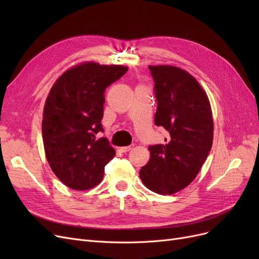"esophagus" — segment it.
<instances>
[{
    "label": "esophagus",
    "mask_w": 259,
    "mask_h": 259,
    "mask_svg": "<svg viewBox=\"0 0 259 259\" xmlns=\"http://www.w3.org/2000/svg\"><path fill=\"white\" fill-rule=\"evenodd\" d=\"M133 147H134V145H131V146H124V147H121L120 148V151H122V152H128V151H131L132 149H133Z\"/></svg>",
    "instance_id": "34e87169"
}]
</instances>
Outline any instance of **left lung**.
I'll use <instances>...</instances> for the list:
<instances>
[{"label": "left lung", "instance_id": "left-lung-1", "mask_svg": "<svg viewBox=\"0 0 259 259\" xmlns=\"http://www.w3.org/2000/svg\"><path fill=\"white\" fill-rule=\"evenodd\" d=\"M154 80L156 126L165 128V144L149 147L150 159L139 171L155 193L173 194L189 186L213 145L214 122L208 97L200 83L175 66H149Z\"/></svg>", "mask_w": 259, "mask_h": 259}]
</instances>
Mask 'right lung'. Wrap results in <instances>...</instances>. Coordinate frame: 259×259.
<instances>
[{"instance_id":"1","label":"right lung","mask_w":259,"mask_h":259,"mask_svg":"<svg viewBox=\"0 0 259 259\" xmlns=\"http://www.w3.org/2000/svg\"><path fill=\"white\" fill-rule=\"evenodd\" d=\"M127 70L84 61L62 73L46 98L42 120L46 159L60 182L73 190L100 184L105 166L114 158L108 139H97L96 134L104 131V93Z\"/></svg>"}]
</instances>
